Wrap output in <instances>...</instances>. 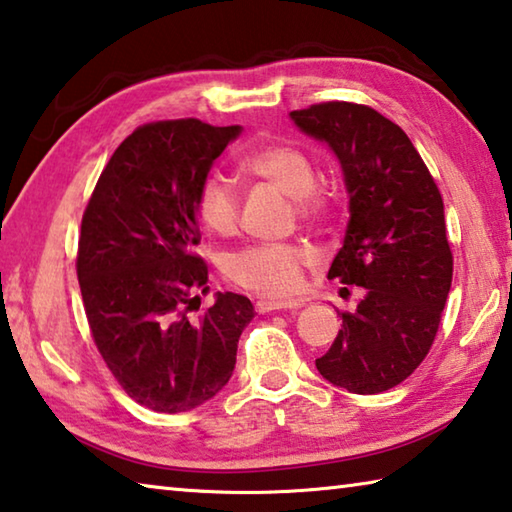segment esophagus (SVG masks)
Returning <instances> with one entry per match:
<instances>
[{"label":"esophagus","instance_id":"34e87169","mask_svg":"<svg viewBox=\"0 0 512 512\" xmlns=\"http://www.w3.org/2000/svg\"><path fill=\"white\" fill-rule=\"evenodd\" d=\"M300 307L298 302H284V300H268V298H259L255 302V309L259 314H268V311H280V309H296Z\"/></svg>","mask_w":512,"mask_h":512}]
</instances>
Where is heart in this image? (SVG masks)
<instances>
[{
    "mask_svg": "<svg viewBox=\"0 0 512 512\" xmlns=\"http://www.w3.org/2000/svg\"><path fill=\"white\" fill-rule=\"evenodd\" d=\"M239 169L259 183L273 185L293 198V210L302 221L325 219L332 198L316 185V162L298 146L271 142L239 155ZM196 216L219 237H232L239 225V194L223 173H207L196 192ZM314 253L296 244H255L225 262L230 282L268 298H291L305 287V268Z\"/></svg>",
    "mask_w": 512,
    "mask_h": 512,
    "instance_id": "1",
    "label": "heart"
}]
</instances>
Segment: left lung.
I'll list each match as a JSON object with an SVG mask.
<instances>
[{
    "label": "left lung",
    "instance_id": "obj_1",
    "mask_svg": "<svg viewBox=\"0 0 512 512\" xmlns=\"http://www.w3.org/2000/svg\"><path fill=\"white\" fill-rule=\"evenodd\" d=\"M291 119L332 146L350 194L348 230L327 277L363 287L316 368L350 393H384L429 354L452 287L443 196L409 135L370 106L325 101Z\"/></svg>",
    "mask_w": 512,
    "mask_h": 512
}]
</instances>
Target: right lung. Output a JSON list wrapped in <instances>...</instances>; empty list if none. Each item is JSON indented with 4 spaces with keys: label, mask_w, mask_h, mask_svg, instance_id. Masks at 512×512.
Instances as JSON below:
<instances>
[{
    "label": "right lung",
    "mask_w": 512,
    "mask_h": 512,
    "mask_svg": "<svg viewBox=\"0 0 512 512\" xmlns=\"http://www.w3.org/2000/svg\"><path fill=\"white\" fill-rule=\"evenodd\" d=\"M241 126L144 124L119 144L81 221L76 273L94 345L128 397L183 413L228 384L253 302L219 293L201 307L207 264L196 192Z\"/></svg>",
    "instance_id": "1"
}]
</instances>
